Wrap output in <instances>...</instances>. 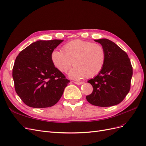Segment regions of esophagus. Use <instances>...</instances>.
I'll return each instance as SVG.
<instances>
[{
  "label": "esophagus",
  "instance_id": "esophagus-1",
  "mask_svg": "<svg viewBox=\"0 0 146 146\" xmlns=\"http://www.w3.org/2000/svg\"><path fill=\"white\" fill-rule=\"evenodd\" d=\"M74 83H75V84H76V85H82V84L83 83V82H74Z\"/></svg>",
  "mask_w": 146,
  "mask_h": 146
}]
</instances>
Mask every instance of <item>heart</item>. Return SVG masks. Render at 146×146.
<instances>
[{
  "mask_svg": "<svg viewBox=\"0 0 146 146\" xmlns=\"http://www.w3.org/2000/svg\"><path fill=\"white\" fill-rule=\"evenodd\" d=\"M51 61L59 71L65 73L72 64L69 77L80 80L85 77L98 75L103 69L105 62V52L99 44L76 39L64 44L61 51L54 50L51 53Z\"/></svg>",
  "mask_w": 146,
  "mask_h": 146,
  "instance_id": "obj_1",
  "label": "heart"
}]
</instances>
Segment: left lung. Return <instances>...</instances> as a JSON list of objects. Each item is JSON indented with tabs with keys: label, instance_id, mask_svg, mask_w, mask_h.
<instances>
[{
	"label": "left lung",
	"instance_id": "8db88e82",
	"mask_svg": "<svg viewBox=\"0 0 146 146\" xmlns=\"http://www.w3.org/2000/svg\"><path fill=\"white\" fill-rule=\"evenodd\" d=\"M105 52L103 69L88 80L93 91L86 97L91 104L98 107H111L124 99L130 89L133 69L126 52L108 39H94Z\"/></svg>",
	"mask_w": 146,
	"mask_h": 146
}]
</instances>
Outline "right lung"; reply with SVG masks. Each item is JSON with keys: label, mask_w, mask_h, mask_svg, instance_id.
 <instances>
[{"label": "right lung", "mask_w": 146, "mask_h": 146, "mask_svg": "<svg viewBox=\"0 0 146 146\" xmlns=\"http://www.w3.org/2000/svg\"><path fill=\"white\" fill-rule=\"evenodd\" d=\"M63 41H37L16 57L13 68L15 90L29 107L42 108L54 106L70 82L51 61V53Z\"/></svg>", "instance_id": "add662e5"}]
</instances>
